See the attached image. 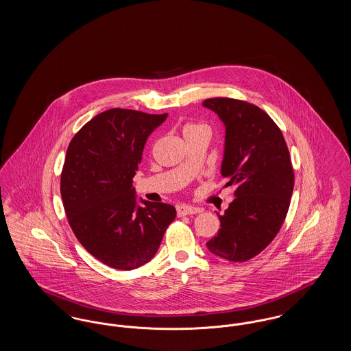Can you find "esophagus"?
<instances>
[{
  "label": "esophagus",
  "instance_id": "esophagus-1",
  "mask_svg": "<svg viewBox=\"0 0 351 351\" xmlns=\"http://www.w3.org/2000/svg\"><path fill=\"white\" fill-rule=\"evenodd\" d=\"M176 212H178V216L179 217H183V216H189V215H196V213H200V208H193V206H189V205H185V204H180L176 206Z\"/></svg>",
  "mask_w": 351,
  "mask_h": 351
}]
</instances>
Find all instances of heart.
<instances>
[{"label":"heart","instance_id":"heart-1","mask_svg":"<svg viewBox=\"0 0 351 351\" xmlns=\"http://www.w3.org/2000/svg\"><path fill=\"white\" fill-rule=\"evenodd\" d=\"M195 128H201V125H189V126L185 128V130H188V129H195Z\"/></svg>","mask_w":351,"mask_h":351}]
</instances>
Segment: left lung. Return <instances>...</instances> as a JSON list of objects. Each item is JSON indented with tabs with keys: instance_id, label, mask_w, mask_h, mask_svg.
Wrapping results in <instances>:
<instances>
[{
	"instance_id": "left-lung-1",
	"label": "left lung",
	"mask_w": 351,
	"mask_h": 351,
	"mask_svg": "<svg viewBox=\"0 0 351 351\" xmlns=\"http://www.w3.org/2000/svg\"><path fill=\"white\" fill-rule=\"evenodd\" d=\"M202 105L225 125L221 173L235 196L206 246L230 262H246L272 242L288 213L295 184L289 151L272 118L250 102L216 97Z\"/></svg>"
}]
</instances>
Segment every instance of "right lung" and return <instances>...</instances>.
Wrapping results in <instances>:
<instances>
[{
    "label": "right lung",
    "instance_id": "right-lung-1",
    "mask_svg": "<svg viewBox=\"0 0 351 351\" xmlns=\"http://www.w3.org/2000/svg\"><path fill=\"white\" fill-rule=\"evenodd\" d=\"M167 113L109 109L69 142L60 193L68 223L84 249L109 267L129 271L154 258L176 209L136 204L133 178L146 141Z\"/></svg>",
    "mask_w": 351,
    "mask_h": 351
}]
</instances>
